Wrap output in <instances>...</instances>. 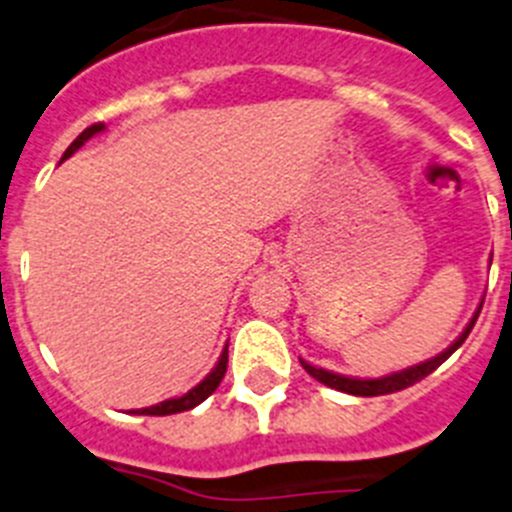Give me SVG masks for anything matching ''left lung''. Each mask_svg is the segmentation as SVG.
<instances>
[{
    "mask_svg": "<svg viewBox=\"0 0 512 512\" xmlns=\"http://www.w3.org/2000/svg\"><path fill=\"white\" fill-rule=\"evenodd\" d=\"M482 305L475 310V315H472V321L467 323L465 331L460 333V338H457L455 343H452L447 351H442L439 356L429 358V361H424V364H417V366H409V369L404 371H396V374H389V376H381V379H351V376H341V374H333V371H326V369H315V366H310L308 361H303L300 358V364H303V369L308 371L310 376H313L315 381H321V384L331 386V389H338V391H346V394H353V396H381V394H394V391H401L407 389V386H414L417 381H422L424 376L432 374L434 369H439V366L447 361V358L452 356V353L457 351V348L465 343V338L470 336L472 326H475L477 315H480Z\"/></svg>",
    "mask_w": 512,
    "mask_h": 512,
    "instance_id": "8db88e82",
    "label": "left lung"
}]
</instances>
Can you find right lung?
I'll return each mask as SVG.
<instances>
[{
    "label": "right lung",
    "instance_id": "1",
    "mask_svg": "<svg viewBox=\"0 0 512 512\" xmlns=\"http://www.w3.org/2000/svg\"><path fill=\"white\" fill-rule=\"evenodd\" d=\"M103 128H105V123H93L90 128H85V131L80 133L73 143H70L68 151L62 154V161L70 159V156H73L75 151H78V148L88 141V138H93L95 133H100ZM224 374H227V346H224L222 356H219V361H217V366L212 369V374H209L202 384H197L191 391H186V394L179 396V399H166V401H161V404H156V407L141 409L138 414H148V417H166V414H179V412H186V409H194L197 404H202L207 396L214 394V389H217L219 381L224 379Z\"/></svg>",
    "mask_w": 512,
    "mask_h": 512
}]
</instances>
